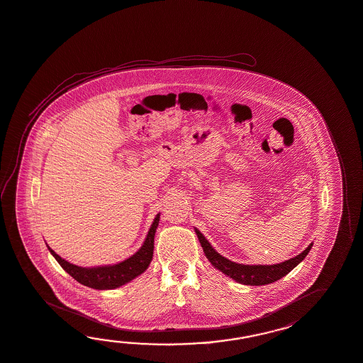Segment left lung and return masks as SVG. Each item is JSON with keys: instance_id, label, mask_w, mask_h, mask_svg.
Segmentation results:
<instances>
[{"instance_id": "obj_1", "label": "left lung", "mask_w": 363, "mask_h": 363, "mask_svg": "<svg viewBox=\"0 0 363 363\" xmlns=\"http://www.w3.org/2000/svg\"><path fill=\"white\" fill-rule=\"evenodd\" d=\"M197 238L201 243L203 253L208 257V260L211 262L214 268L220 270L225 273L230 279H235L236 282L243 284V285H251V286H260V285H268L277 279H281L284 276H286L289 272L294 269L295 267L299 262L303 260L310 252L312 248L311 245H308L303 252L296 255L293 259L286 260V262H279V264H273V265H243L238 262H230L222 255H219L211 243L205 239V236L194 228Z\"/></svg>"}]
</instances>
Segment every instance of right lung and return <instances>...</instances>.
I'll return each instance as SVG.
<instances>
[{
    "instance_id": "1",
    "label": "right lung",
    "mask_w": 363,
    "mask_h": 363,
    "mask_svg": "<svg viewBox=\"0 0 363 363\" xmlns=\"http://www.w3.org/2000/svg\"><path fill=\"white\" fill-rule=\"evenodd\" d=\"M160 216L157 214L152 228L149 230L144 245L141 248L132 255L129 259L124 262H118L115 265H104V267H94V268H82L74 264L64 260L57 253L52 250L50 245L48 250L52 256L57 260L62 269L69 273L73 279L82 284L84 286L98 289V290H111L116 287L123 286L132 279L138 277L141 273L147 269L149 264L152 262V251H154V235L160 223Z\"/></svg>"
}]
</instances>
